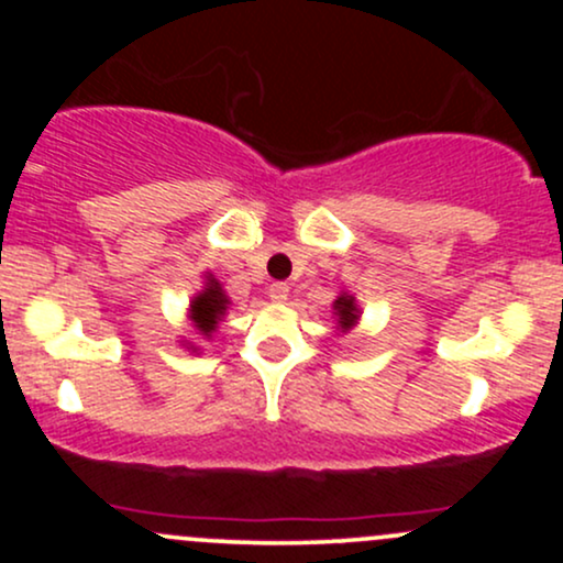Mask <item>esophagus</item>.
Instances as JSON below:
<instances>
[{"label": "esophagus", "instance_id": "34e87169", "mask_svg": "<svg viewBox=\"0 0 563 563\" xmlns=\"http://www.w3.org/2000/svg\"><path fill=\"white\" fill-rule=\"evenodd\" d=\"M269 299H273L275 303H286L288 301L286 283H273V286H269Z\"/></svg>", "mask_w": 563, "mask_h": 563}]
</instances>
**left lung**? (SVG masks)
<instances>
[{
  "label": "left lung",
  "mask_w": 563,
  "mask_h": 563,
  "mask_svg": "<svg viewBox=\"0 0 563 563\" xmlns=\"http://www.w3.org/2000/svg\"><path fill=\"white\" fill-rule=\"evenodd\" d=\"M333 318H335V331L349 333L354 325H357L360 318H363V309H360L357 296L349 294V290H341L333 299Z\"/></svg>",
  "instance_id": "obj_1"
}]
</instances>
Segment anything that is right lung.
Returning a JSON list of instances; mask_svg holds the SVG:
<instances>
[{"mask_svg":"<svg viewBox=\"0 0 563 563\" xmlns=\"http://www.w3.org/2000/svg\"><path fill=\"white\" fill-rule=\"evenodd\" d=\"M230 303L232 301L228 290L222 288V283H219L211 273H206L203 288H200L190 299V303H187V322H190V328L200 335V339H211V335L217 333L219 322H222L224 314H228ZM179 344H183L187 352H196V354L200 352V349L190 341V335H183Z\"/></svg>","mask_w":563,"mask_h":563,"instance_id":"right-lung-1","label":"right lung"}]
</instances>
